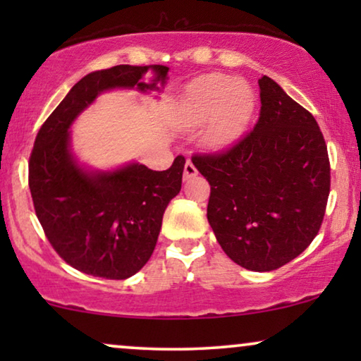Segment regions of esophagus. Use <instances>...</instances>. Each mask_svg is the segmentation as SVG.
<instances>
[{"mask_svg":"<svg viewBox=\"0 0 361 361\" xmlns=\"http://www.w3.org/2000/svg\"><path fill=\"white\" fill-rule=\"evenodd\" d=\"M194 176H197V169H195V166L192 164L190 161H187V162H185V166H184V180H189L190 177H194Z\"/></svg>","mask_w":361,"mask_h":361,"instance_id":"1","label":"esophagus"}]
</instances>
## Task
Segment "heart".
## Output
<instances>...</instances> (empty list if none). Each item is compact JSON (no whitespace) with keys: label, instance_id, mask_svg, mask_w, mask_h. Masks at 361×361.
<instances>
[{"label":"heart","instance_id":"heart-1","mask_svg":"<svg viewBox=\"0 0 361 361\" xmlns=\"http://www.w3.org/2000/svg\"><path fill=\"white\" fill-rule=\"evenodd\" d=\"M256 97L243 80L209 73L192 80L182 92L179 116L185 126H202L209 146L226 147L238 141L253 118Z\"/></svg>","mask_w":361,"mask_h":361}]
</instances>
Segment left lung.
<instances>
[{"label":"left lung","mask_w":361,"mask_h":361,"mask_svg":"<svg viewBox=\"0 0 361 361\" xmlns=\"http://www.w3.org/2000/svg\"><path fill=\"white\" fill-rule=\"evenodd\" d=\"M255 130L221 152L192 157L209 180L207 219L241 268L273 271L310 245L330 192L327 146L315 118L273 78L258 80Z\"/></svg>","instance_id":"8db88e82"}]
</instances>
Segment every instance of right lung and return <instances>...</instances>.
Segmentation results:
<instances>
[{"mask_svg": "<svg viewBox=\"0 0 361 361\" xmlns=\"http://www.w3.org/2000/svg\"><path fill=\"white\" fill-rule=\"evenodd\" d=\"M167 72L166 66L90 72L37 133L29 159L34 209L54 250L82 273L128 279L149 261L162 215L180 192L185 159L177 156L167 171H151L136 161L93 169L73 152L71 128L105 92L135 90L157 98Z\"/></svg>", "mask_w": 361, "mask_h": 361, "instance_id": "1", "label": "right lung"}]
</instances>
